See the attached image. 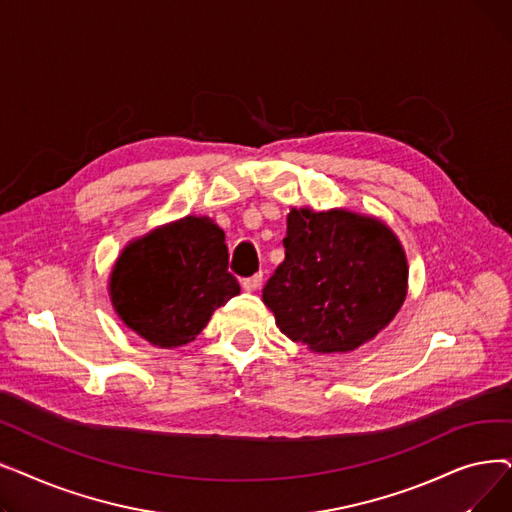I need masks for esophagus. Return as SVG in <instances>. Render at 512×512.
Segmentation results:
<instances>
[{
	"label": "esophagus",
	"instance_id": "34e87169",
	"mask_svg": "<svg viewBox=\"0 0 512 512\" xmlns=\"http://www.w3.org/2000/svg\"><path fill=\"white\" fill-rule=\"evenodd\" d=\"M261 280H263L261 274H255V276H251V278H245V280H242V288H245L247 292H253V290H257V288L261 286Z\"/></svg>",
	"mask_w": 512,
	"mask_h": 512
}]
</instances>
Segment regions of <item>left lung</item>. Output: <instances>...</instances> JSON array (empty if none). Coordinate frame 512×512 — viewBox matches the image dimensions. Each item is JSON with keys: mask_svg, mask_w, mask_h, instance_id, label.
I'll use <instances>...</instances> for the list:
<instances>
[{"mask_svg": "<svg viewBox=\"0 0 512 512\" xmlns=\"http://www.w3.org/2000/svg\"><path fill=\"white\" fill-rule=\"evenodd\" d=\"M407 278L405 251L380 220L292 209L284 261L263 286V303L290 340L315 353H348L390 324Z\"/></svg>", "mask_w": 512, "mask_h": 512, "instance_id": "8db88e82", "label": "left lung"}]
</instances>
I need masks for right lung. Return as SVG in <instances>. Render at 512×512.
Segmentation results:
<instances>
[{"label": "right lung", "instance_id": "right-lung-1", "mask_svg": "<svg viewBox=\"0 0 512 512\" xmlns=\"http://www.w3.org/2000/svg\"><path fill=\"white\" fill-rule=\"evenodd\" d=\"M224 238L209 218L188 215L128 245L110 284L124 324L155 346L195 340L213 311L240 292Z\"/></svg>", "mask_w": 512, "mask_h": 512}]
</instances>
